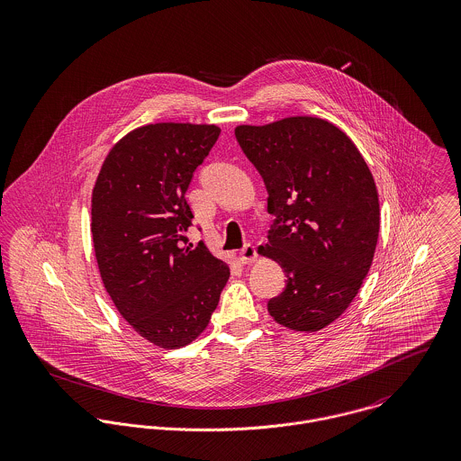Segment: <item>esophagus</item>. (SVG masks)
<instances>
[{
    "label": "esophagus",
    "mask_w": 461,
    "mask_h": 461,
    "mask_svg": "<svg viewBox=\"0 0 461 461\" xmlns=\"http://www.w3.org/2000/svg\"><path fill=\"white\" fill-rule=\"evenodd\" d=\"M258 259V250L254 245H245L241 250H240V261L243 264H252Z\"/></svg>",
    "instance_id": "34e87169"
}]
</instances>
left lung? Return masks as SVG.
<instances>
[{
	"label": "left lung",
	"instance_id": "1",
	"mask_svg": "<svg viewBox=\"0 0 461 461\" xmlns=\"http://www.w3.org/2000/svg\"><path fill=\"white\" fill-rule=\"evenodd\" d=\"M236 140L261 174L275 216L259 252L287 276L267 312L287 329H325L349 307L375 258L373 174L355 143L316 117L240 126Z\"/></svg>",
	"mask_w": 461,
	"mask_h": 461
}]
</instances>
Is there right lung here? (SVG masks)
<instances>
[{
	"label": "right lung",
	"instance_id": "add662e5",
	"mask_svg": "<svg viewBox=\"0 0 461 461\" xmlns=\"http://www.w3.org/2000/svg\"><path fill=\"white\" fill-rule=\"evenodd\" d=\"M216 126L150 124L106 156L92 195L103 284L122 318L161 348L197 339L218 307L229 266L186 236V192L216 143Z\"/></svg>",
	"mask_w": 461,
	"mask_h": 461
}]
</instances>
